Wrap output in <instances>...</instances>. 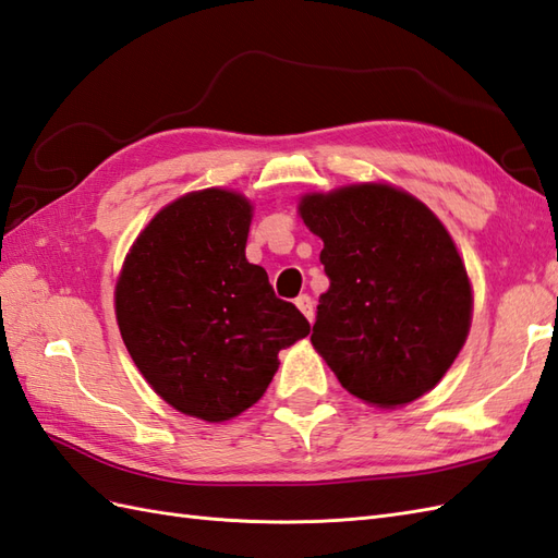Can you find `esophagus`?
Returning <instances> with one entry per match:
<instances>
[{
  "label": "esophagus",
  "instance_id": "1",
  "mask_svg": "<svg viewBox=\"0 0 558 558\" xmlns=\"http://www.w3.org/2000/svg\"><path fill=\"white\" fill-rule=\"evenodd\" d=\"M295 305H298V310H301L303 315H305L310 322L315 319V303H312V298H310L307 293L298 295V298H295Z\"/></svg>",
  "mask_w": 558,
  "mask_h": 558
}]
</instances>
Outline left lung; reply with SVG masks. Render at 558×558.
<instances>
[{"instance_id": "8db88e82", "label": "left lung", "mask_w": 558, "mask_h": 558, "mask_svg": "<svg viewBox=\"0 0 558 558\" xmlns=\"http://www.w3.org/2000/svg\"><path fill=\"white\" fill-rule=\"evenodd\" d=\"M298 208L324 241L329 277L312 345L364 402L421 398L450 369L471 324V283L447 229L386 184L312 194Z\"/></svg>"}]
</instances>
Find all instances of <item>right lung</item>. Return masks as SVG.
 <instances>
[{
    "mask_svg": "<svg viewBox=\"0 0 558 558\" xmlns=\"http://www.w3.org/2000/svg\"><path fill=\"white\" fill-rule=\"evenodd\" d=\"M251 203L225 189L162 208L122 265L116 315L130 357L182 414L227 421L263 398L279 350L310 333L246 260Z\"/></svg>",
    "mask_w": 558,
    "mask_h": 558,
    "instance_id": "1",
    "label": "right lung"
}]
</instances>
